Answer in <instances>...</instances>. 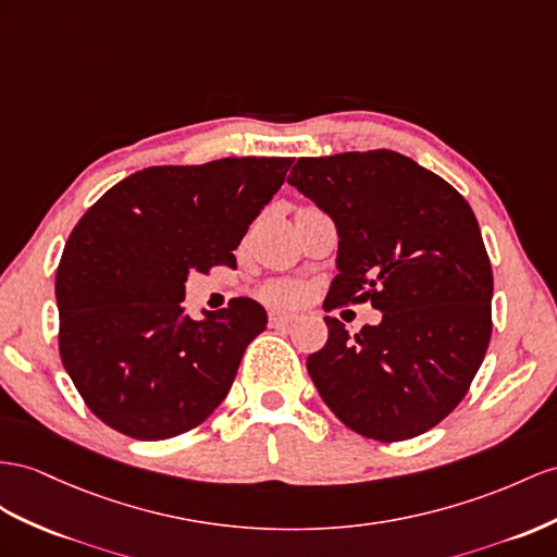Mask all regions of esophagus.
<instances>
[{
    "label": "esophagus",
    "mask_w": 557,
    "mask_h": 557,
    "mask_svg": "<svg viewBox=\"0 0 557 557\" xmlns=\"http://www.w3.org/2000/svg\"><path fill=\"white\" fill-rule=\"evenodd\" d=\"M294 322V315H287V312H270V326H289Z\"/></svg>",
    "instance_id": "1"
}]
</instances>
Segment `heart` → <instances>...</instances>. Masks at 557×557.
Masks as SVG:
<instances>
[{"label":"heart","mask_w":557,"mask_h":557,"mask_svg":"<svg viewBox=\"0 0 557 557\" xmlns=\"http://www.w3.org/2000/svg\"><path fill=\"white\" fill-rule=\"evenodd\" d=\"M261 296L270 306H294L301 298V287L289 280H275L265 284Z\"/></svg>","instance_id":"1"}]
</instances>
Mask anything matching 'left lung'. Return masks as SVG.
<instances>
[{
	"label": "left lung",
	"instance_id": "1",
	"mask_svg": "<svg viewBox=\"0 0 557 557\" xmlns=\"http://www.w3.org/2000/svg\"><path fill=\"white\" fill-rule=\"evenodd\" d=\"M330 213L338 253L326 310L383 312L308 355L324 405L350 431L400 442L463 400L492 336L494 277L473 209L433 171L393 150L301 157L287 178Z\"/></svg>",
	"mask_w": 557,
	"mask_h": 557
}]
</instances>
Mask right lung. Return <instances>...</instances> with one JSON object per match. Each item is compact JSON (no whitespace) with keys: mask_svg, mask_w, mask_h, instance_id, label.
<instances>
[{"mask_svg":"<svg viewBox=\"0 0 557 557\" xmlns=\"http://www.w3.org/2000/svg\"><path fill=\"white\" fill-rule=\"evenodd\" d=\"M292 157H223L148 166L98 199L55 273L59 348L94 414L136 440L193 431L231 391L268 315L235 298L205 320L183 312L185 282L235 265L251 221L282 188Z\"/></svg>","mask_w":557,"mask_h":557,"instance_id":"right-lung-1","label":"right lung"}]
</instances>
